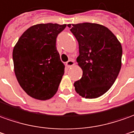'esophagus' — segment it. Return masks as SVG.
I'll list each match as a JSON object with an SVG mask.
<instances>
[{"label":"esophagus","instance_id":"34e87169","mask_svg":"<svg viewBox=\"0 0 134 134\" xmlns=\"http://www.w3.org/2000/svg\"><path fill=\"white\" fill-rule=\"evenodd\" d=\"M74 64H75V62H74L73 59H70V60H69L68 62H66V66L67 67H72V66H73Z\"/></svg>","mask_w":134,"mask_h":134}]
</instances>
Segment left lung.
I'll list each match as a JSON object with an SVG mask.
<instances>
[{
	"label": "left lung",
	"mask_w": 134,
	"mask_h": 134,
	"mask_svg": "<svg viewBox=\"0 0 134 134\" xmlns=\"http://www.w3.org/2000/svg\"><path fill=\"white\" fill-rule=\"evenodd\" d=\"M79 45L77 62L83 76L74 83L75 91L86 99L98 98L115 83L121 68L122 46L109 29L94 23L68 25Z\"/></svg>",
	"instance_id": "left-lung-1"
}]
</instances>
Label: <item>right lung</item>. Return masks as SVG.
Here are the masks:
<instances>
[{
	"mask_svg": "<svg viewBox=\"0 0 134 134\" xmlns=\"http://www.w3.org/2000/svg\"><path fill=\"white\" fill-rule=\"evenodd\" d=\"M66 25L39 24L21 35L13 50L14 72L20 86L32 98L47 100L57 91L64 73L56 47Z\"/></svg>",
	"mask_w": 134,
	"mask_h": 134,
	"instance_id": "add662e5",
	"label": "right lung"
}]
</instances>
